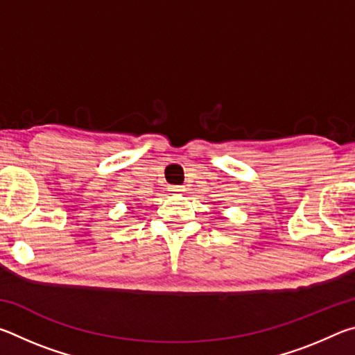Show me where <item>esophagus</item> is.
I'll use <instances>...</instances> for the list:
<instances>
[{"label": "esophagus", "mask_w": 355, "mask_h": 355, "mask_svg": "<svg viewBox=\"0 0 355 355\" xmlns=\"http://www.w3.org/2000/svg\"><path fill=\"white\" fill-rule=\"evenodd\" d=\"M169 191L172 192V194H182V192L184 191V188H183V186L173 184V186H169Z\"/></svg>", "instance_id": "1"}]
</instances>
